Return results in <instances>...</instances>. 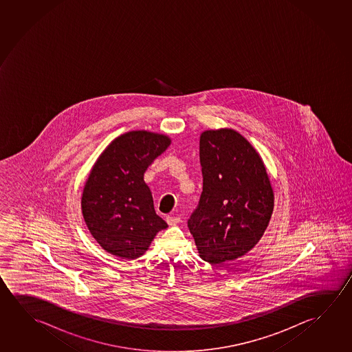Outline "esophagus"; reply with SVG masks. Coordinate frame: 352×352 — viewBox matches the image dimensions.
<instances>
[{
    "label": "esophagus",
    "mask_w": 352,
    "mask_h": 352,
    "mask_svg": "<svg viewBox=\"0 0 352 352\" xmlns=\"http://www.w3.org/2000/svg\"><path fill=\"white\" fill-rule=\"evenodd\" d=\"M167 223L169 226H177L180 222V217H174V216H167Z\"/></svg>",
    "instance_id": "34e87169"
}]
</instances>
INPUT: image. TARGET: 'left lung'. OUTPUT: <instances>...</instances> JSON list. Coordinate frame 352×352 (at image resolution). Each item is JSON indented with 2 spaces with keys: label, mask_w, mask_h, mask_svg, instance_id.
I'll return each mask as SVG.
<instances>
[{
  "label": "left lung",
  "mask_w": 352,
  "mask_h": 352,
  "mask_svg": "<svg viewBox=\"0 0 352 352\" xmlns=\"http://www.w3.org/2000/svg\"><path fill=\"white\" fill-rule=\"evenodd\" d=\"M202 192L188 227L202 260L231 261L255 247L270 222L274 191L264 162L232 129L200 136Z\"/></svg>",
  "instance_id": "left-lung-1"
}]
</instances>
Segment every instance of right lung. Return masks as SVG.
Listing matches in <instances>:
<instances>
[{
	"instance_id": "obj_1",
	"label": "right lung",
	"mask_w": 352,
	"mask_h": 352,
	"mask_svg": "<svg viewBox=\"0 0 352 352\" xmlns=\"http://www.w3.org/2000/svg\"><path fill=\"white\" fill-rule=\"evenodd\" d=\"M169 144L166 135L129 131L113 140L94 163L81 208L88 230L105 252L138 259L157 233L167 228L155 211L144 174Z\"/></svg>"
}]
</instances>
